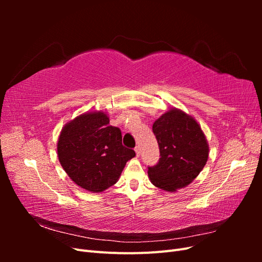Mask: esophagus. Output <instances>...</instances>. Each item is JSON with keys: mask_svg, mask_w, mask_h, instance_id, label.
I'll return each mask as SVG.
<instances>
[{"mask_svg": "<svg viewBox=\"0 0 262 262\" xmlns=\"http://www.w3.org/2000/svg\"><path fill=\"white\" fill-rule=\"evenodd\" d=\"M134 150H136V154H137V156L139 157V156H140V154H141V149H140V146H137L136 148H134Z\"/></svg>", "mask_w": 262, "mask_h": 262, "instance_id": "1", "label": "esophagus"}]
</instances>
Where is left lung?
Listing matches in <instances>:
<instances>
[{
  "label": "left lung",
  "mask_w": 262,
  "mask_h": 262,
  "mask_svg": "<svg viewBox=\"0 0 262 262\" xmlns=\"http://www.w3.org/2000/svg\"><path fill=\"white\" fill-rule=\"evenodd\" d=\"M161 158L148 167L152 184L168 192L185 188L199 175L208 162L209 144L195 119L170 108L153 123Z\"/></svg>",
  "instance_id": "left-lung-1"
}]
</instances>
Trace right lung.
<instances>
[{
  "label": "right lung",
  "mask_w": 262,
  "mask_h": 262,
  "mask_svg": "<svg viewBox=\"0 0 262 262\" xmlns=\"http://www.w3.org/2000/svg\"><path fill=\"white\" fill-rule=\"evenodd\" d=\"M62 168L77 186L98 193L118 181L126 162L136 156L122 145L119 128L104 112L85 113L63 126L58 139Z\"/></svg>",
  "instance_id": "right-lung-1"
}]
</instances>
